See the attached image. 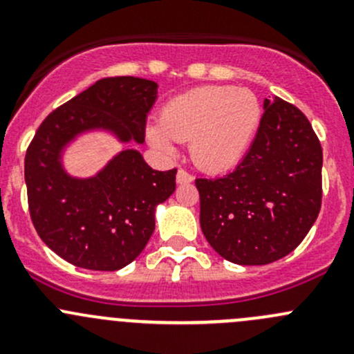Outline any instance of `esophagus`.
<instances>
[{"label": "esophagus", "mask_w": 354, "mask_h": 354, "mask_svg": "<svg viewBox=\"0 0 354 354\" xmlns=\"http://www.w3.org/2000/svg\"><path fill=\"white\" fill-rule=\"evenodd\" d=\"M176 181L180 185L192 183V181H194V174L188 173L187 169H180V171H178V174H176Z\"/></svg>", "instance_id": "obj_1"}]
</instances>
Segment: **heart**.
Returning a JSON list of instances; mask_svg holds the SVG:
<instances>
[{"mask_svg": "<svg viewBox=\"0 0 354 354\" xmlns=\"http://www.w3.org/2000/svg\"><path fill=\"white\" fill-rule=\"evenodd\" d=\"M260 120L262 108L252 91L205 85L171 99L160 111V124L149 128V140L166 154H173L174 142H190L197 166L226 171L243 159Z\"/></svg>", "mask_w": 354, "mask_h": 354, "instance_id": "b5f03b06", "label": "heart"}]
</instances>
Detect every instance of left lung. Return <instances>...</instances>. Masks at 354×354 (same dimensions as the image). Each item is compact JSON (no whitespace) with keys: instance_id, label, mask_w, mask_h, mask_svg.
Masks as SVG:
<instances>
[{"instance_id":"8db88e82","label":"left lung","mask_w":354,"mask_h":354,"mask_svg":"<svg viewBox=\"0 0 354 354\" xmlns=\"http://www.w3.org/2000/svg\"><path fill=\"white\" fill-rule=\"evenodd\" d=\"M263 108L236 169L195 180L203 236L240 266H266L291 253L322 205V145L310 121L279 97L266 99Z\"/></svg>"}]
</instances>
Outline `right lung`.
Wrapping results in <instances>:
<instances>
[{"instance_id": "1", "label": "right lung", "mask_w": 354, "mask_h": 354, "mask_svg": "<svg viewBox=\"0 0 354 354\" xmlns=\"http://www.w3.org/2000/svg\"><path fill=\"white\" fill-rule=\"evenodd\" d=\"M157 84L111 77L53 111L25 154L28 212L35 231L56 255L82 269L118 270L133 262L156 227V207L176 188V167L156 171L138 151L120 152L87 180L71 178L62 151L78 133L109 130L121 142L145 138Z\"/></svg>"}]
</instances>
